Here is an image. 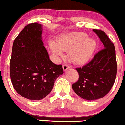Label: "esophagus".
I'll use <instances>...</instances> for the list:
<instances>
[{
  "label": "esophagus",
  "mask_w": 125,
  "mask_h": 125,
  "mask_svg": "<svg viewBox=\"0 0 125 125\" xmlns=\"http://www.w3.org/2000/svg\"><path fill=\"white\" fill-rule=\"evenodd\" d=\"M62 68H63V70L64 71H66L67 70H68L69 68H70V66H68V64H64L63 66H62Z\"/></svg>",
  "instance_id": "34e87169"
}]
</instances>
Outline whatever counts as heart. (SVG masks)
Returning <instances> with one entry per match:
<instances>
[{"label":"heart","mask_w":125,"mask_h":125,"mask_svg":"<svg viewBox=\"0 0 125 125\" xmlns=\"http://www.w3.org/2000/svg\"><path fill=\"white\" fill-rule=\"evenodd\" d=\"M97 47L93 38L83 32H74L60 37L55 44L51 43L53 53L61 56V51H68V58L76 65L85 64L90 60Z\"/></svg>","instance_id":"obj_1"}]
</instances>
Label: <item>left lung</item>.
Here are the masks:
<instances>
[{
    "instance_id": "8db88e82",
    "label": "left lung",
    "mask_w": 125,
    "mask_h": 125,
    "mask_svg": "<svg viewBox=\"0 0 125 125\" xmlns=\"http://www.w3.org/2000/svg\"><path fill=\"white\" fill-rule=\"evenodd\" d=\"M104 45L88 63L76 68L77 82L72 85L75 93L82 99L92 101L104 97L114 85L117 74L116 51L113 43L105 32L94 29Z\"/></svg>"
}]
</instances>
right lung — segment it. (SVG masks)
Masks as SVG:
<instances>
[{"label": "right lung", "instance_id": "1", "mask_svg": "<svg viewBox=\"0 0 125 125\" xmlns=\"http://www.w3.org/2000/svg\"><path fill=\"white\" fill-rule=\"evenodd\" d=\"M42 26L37 23L26 25L12 45L10 76L12 85L21 96L30 100L45 98L55 80L64 73L62 65L50 60L42 40Z\"/></svg>", "mask_w": 125, "mask_h": 125}]
</instances>
